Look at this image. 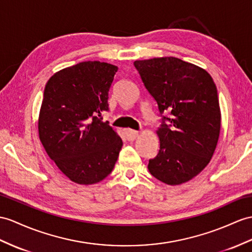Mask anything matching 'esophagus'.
Returning <instances> with one entry per match:
<instances>
[{
  "label": "esophagus",
  "mask_w": 252,
  "mask_h": 252,
  "mask_svg": "<svg viewBox=\"0 0 252 252\" xmlns=\"http://www.w3.org/2000/svg\"><path fill=\"white\" fill-rule=\"evenodd\" d=\"M125 136L127 138V140L132 141L136 139L139 136V132L136 130H131V129H126L125 130Z\"/></svg>",
  "instance_id": "34e87169"
}]
</instances>
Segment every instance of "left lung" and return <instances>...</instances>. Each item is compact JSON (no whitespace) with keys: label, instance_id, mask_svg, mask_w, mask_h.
<instances>
[{"label":"left lung","instance_id":"1","mask_svg":"<svg viewBox=\"0 0 252 252\" xmlns=\"http://www.w3.org/2000/svg\"><path fill=\"white\" fill-rule=\"evenodd\" d=\"M133 65L160 114L172 115L163 116L156 130L160 147L147 168L158 181L181 185L197 176L216 150L221 126L216 84L205 69L173 57L139 60Z\"/></svg>","mask_w":252,"mask_h":252}]
</instances>
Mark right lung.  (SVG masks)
Returning <instances> with one entry per match:
<instances>
[{
	"label": "right lung",
	"instance_id": "1",
	"mask_svg": "<svg viewBox=\"0 0 252 252\" xmlns=\"http://www.w3.org/2000/svg\"><path fill=\"white\" fill-rule=\"evenodd\" d=\"M118 66L88 61L48 80L38 116L39 140L57 167L80 185L112 172L123 141L101 114Z\"/></svg>",
	"mask_w": 252,
	"mask_h": 252
}]
</instances>
